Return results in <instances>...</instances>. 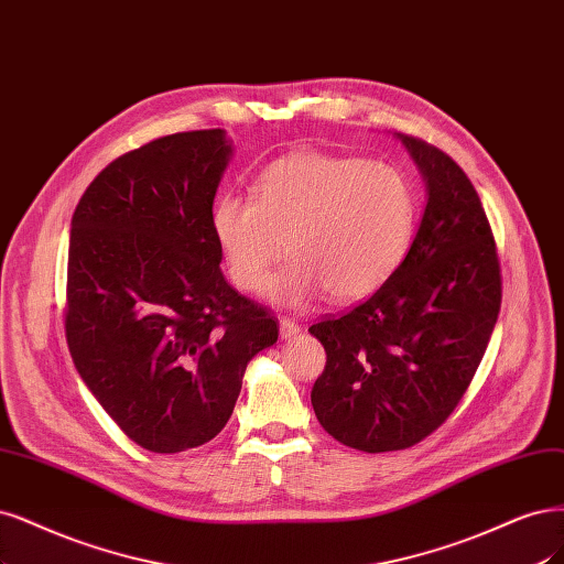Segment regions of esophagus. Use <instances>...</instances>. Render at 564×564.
<instances>
[{
    "mask_svg": "<svg viewBox=\"0 0 564 564\" xmlns=\"http://www.w3.org/2000/svg\"><path fill=\"white\" fill-rule=\"evenodd\" d=\"M299 334H301L299 322H294L291 317H282V319H280V336H282L284 340L296 338Z\"/></svg>",
    "mask_w": 564,
    "mask_h": 564,
    "instance_id": "1",
    "label": "esophagus"
}]
</instances>
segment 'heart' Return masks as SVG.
Returning a JSON list of instances; mask_svg holds the SVG:
<instances>
[{"instance_id":"b5f03b06","label":"heart","mask_w":564,"mask_h":564,"mask_svg":"<svg viewBox=\"0 0 564 564\" xmlns=\"http://www.w3.org/2000/svg\"><path fill=\"white\" fill-rule=\"evenodd\" d=\"M417 196L392 165L303 151L265 165L251 198L221 193L209 228L230 280L245 291L265 284L286 247L289 265L268 299L299 307L326 289L347 303L378 291L411 247Z\"/></svg>"}]
</instances>
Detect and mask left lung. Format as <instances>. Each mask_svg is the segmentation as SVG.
Returning a JSON list of instances; mask_svg holds the SVG:
<instances>
[{"mask_svg":"<svg viewBox=\"0 0 564 564\" xmlns=\"http://www.w3.org/2000/svg\"><path fill=\"white\" fill-rule=\"evenodd\" d=\"M397 138L426 184L415 240L371 299L307 328L326 349L315 415L364 453L411 448L448 420L501 305L497 245L474 184L448 153Z\"/></svg>","mask_w":564,"mask_h":564,"instance_id":"left-lung-1","label":"left lung"}]
</instances>
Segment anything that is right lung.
Here are the masks:
<instances>
[{
    "label": "right lung",
    "instance_id": "add662e5",
    "mask_svg": "<svg viewBox=\"0 0 564 564\" xmlns=\"http://www.w3.org/2000/svg\"><path fill=\"white\" fill-rule=\"evenodd\" d=\"M230 140L174 132L90 182L72 217L65 334L76 371L144 451L215 438L251 357L278 340L270 310L221 273L209 228Z\"/></svg>",
    "mask_w": 564,
    "mask_h": 564
}]
</instances>
